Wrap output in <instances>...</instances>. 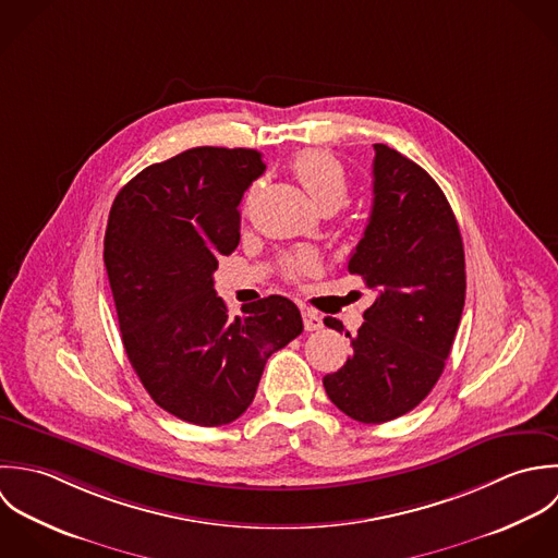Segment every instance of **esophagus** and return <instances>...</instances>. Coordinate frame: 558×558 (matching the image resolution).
I'll return each mask as SVG.
<instances>
[{"label": "esophagus", "mask_w": 558, "mask_h": 558, "mask_svg": "<svg viewBox=\"0 0 558 558\" xmlns=\"http://www.w3.org/2000/svg\"><path fill=\"white\" fill-rule=\"evenodd\" d=\"M302 319H304L306 332H315V330L324 328V319L313 308H302Z\"/></svg>", "instance_id": "1"}]
</instances>
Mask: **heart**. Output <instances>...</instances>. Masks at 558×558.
<instances>
[{"mask_svg":"<svg viewBox=\"0 0 558 558\" xmlns=\"http://www.w3.org/2000/svg\"><path fill=\"white\" fill-rule=\"evenodd\" d=\"M291 170L304 192L308 194L311 203L319 211H336L347 194H349V181L344 174V168L336 161L330 153L324 150H302L293 163ZM317 269V258L308 252L298 254L284 263V274L289 278H300L302 274H311Z\"/></svg>","mask_w":558,"mask_h":558,"instance_id":"b5f03b06","label":"heart"}]
</instances>
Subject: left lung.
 <instances>
[{
	"mask_svg": "<svg viewBox=\"0 0 558 558\" xmlns=\"http://www.w3.org/2000/svg\"><path fill=\"white\" fill-rule=\"evenodd\" d=\"M373 209L347 271L375 291L351 355L324 377L340 412L388 423L414 410L445 371L465 300L461 232L440 185L412 159L375 144Z\"/></svg>",
	"mask_w": 558,
	"mask_h": 558,
	"instance_id": "left-lung-1",
	"label": "left lung"
}]
</instances>
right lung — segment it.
Masks as SVG:
<instances>
[{
	"label": "right lung",
	"mask_w": 558,
	"mask_h": 558,
	"mask_svg": "<svg viewBox=\"0 0 558 558\" xmlns=\"http://www.w3.org/2000/svg\"><path fill=\"white\" fill-rule=\"evenodd\" d=\"M252 148H190L135 174L116 196L104 260L126 357L172 416L220 427L252 403L265 362L304 324L269 295L230 319L214 289L239 243V203L265 172Z\"/></svg>",
	"instance_id": "obj_1"
}]
</instances>
